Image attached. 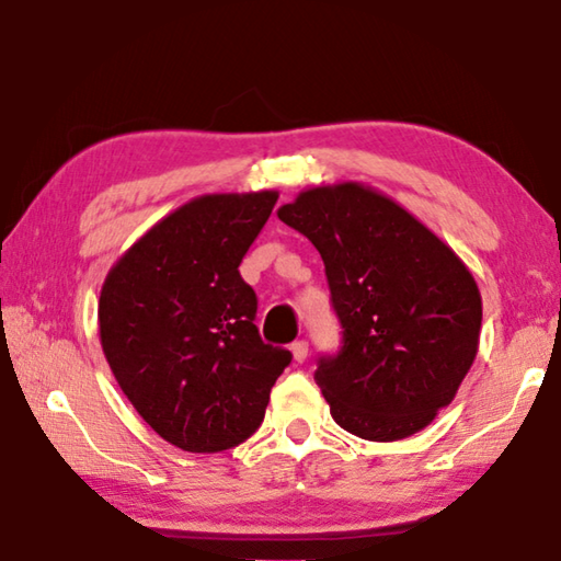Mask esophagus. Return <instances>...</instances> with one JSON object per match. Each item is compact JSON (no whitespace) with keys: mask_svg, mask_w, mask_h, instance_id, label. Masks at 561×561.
Returning a JSON list of instances; mask_svg holds the SVG:
<instances>
[{"mask_svg":"<svg viewBox=\"0 0 561 561\" xmlns=\"http://www.w3.org/2000/svg\"><path fill=\"white\" fill-rule=\"evenodd\" d=\"M307 354H309V344L307 341H294L291 344V356H294V360H297V364H301V360H307Z\"/></svg>","mask_w":561,"mask_h":561,"instance_id":"1","label":"esophagus"}]
</instances>
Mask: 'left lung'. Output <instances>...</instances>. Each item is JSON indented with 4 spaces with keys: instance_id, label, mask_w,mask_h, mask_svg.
<instances>
[{
    "instance_id": "left-lung-1",
    "label": "left lung",
    "mask_w": 561,
    "mask_h": 561,
    "mask_svg": "<svg viewBox=\"0 0 561 561\" xmlns=\"http://www.w3.org/2000/svg\"><path fill=\"white\" fill-rule=\"evenodd\" d=\"M279 220L317 247L344 329L314 381L331 417L364 440L423 431L468 376L482 299L465 262L417 217L360 183L309 187Z\"/></svg>"
}]
</instances>
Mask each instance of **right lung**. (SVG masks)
<instances>
[{"label":"right lung","instance_id":"obj_1","mask_svg":"<svg viewBox=\"0 0 561 561\" xmlns=\"http://www.w3.org/2000/svg\"><path fill=\"white\" fill-rule=\"evenodd\" d=\"M277 197H195L133 242L101 287L111 371L138 415L180 450L220 453L250 438L291 360L260 339L257 294L237 270Z\"/></svg>","mask_w":561,"mask_h":561}]
</instances>
